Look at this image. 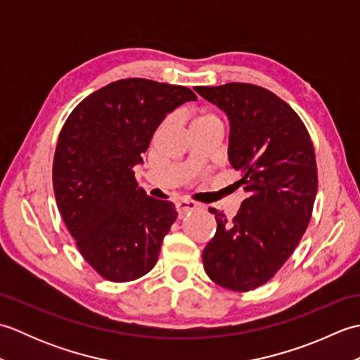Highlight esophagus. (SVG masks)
<instances>
[{
  "mask_svg": "<svg viewBox=\"0 0 360 360\" xmlns=\"http://www.w3.org/2000/svg\"><path fill=\"white\" fill-rule=\"evenodd\" d=\"M196 209H200V205L193 201H178L176 202V210H178V215L179 217H184L190 212H195Z\"/></svg>",
  "mask_w": 360,
  "mask_h": 360,
  "instance_id": "1",
  "label": "esophagus"
}]
</instances>
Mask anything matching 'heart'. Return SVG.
Returning a JSON list of instances; mask_svg holds the SVG:
<instances>
[{"label":"heart","mask_w":360,"mask_h":360,"mask_svg":"<svg viewBox=\"0 0 360 360\" xmlns=\"http://www.w3.org/2000/svg\"><path fill=\"white\" fill-rule=\"evenodd\" d=\"M212 120H218V119L210 112H202L193 120V124H202V122H212Z\"/></svg>","instance_id":"heart-1"}]
</instances>
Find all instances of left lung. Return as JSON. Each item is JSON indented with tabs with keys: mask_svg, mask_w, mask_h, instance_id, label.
I'll return each mask as SVG.
<instances>
[{
	"mask_svg": "<svg viewBox=\"0 0 360 360\" xmlns=\"http://www.w3.org/2000/svg\"><path fill=\"white\" fill-rule=\"evenodd\" d=\"M195 91L231 122L229 162L248 193L232 219L210 209L218 227L202 250L204 269L244 292L271 280L307 231L317 195L314 147L297 112L271 91L250 83Z\"/></svg>",
	"mask_w": 360,
	"mask_h": 360,
	"instance_id": "left-lung-1",
	"label": "left lung"
}]
</instances>
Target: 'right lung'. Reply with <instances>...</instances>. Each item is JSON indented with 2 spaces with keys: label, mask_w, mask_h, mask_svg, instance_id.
Segmentation results:
<instances>
[{
  "label": "right lung",
  "mask_w": 360,
  "mask_h": 360,
  "mask_svg": "<svg viewBox=\"0 0 360 360\" xmlns=\"http://www.w3.org/2000/svg\"><path fill=\"white\" fill-rule=\"evenodd\" d=\"M196 98L186 86L124 79L83 98L65 122L53 193L82 257L103 278L131 281L156 264L178 212L137 187L133 168L167 114Z\"/></svg>",
  "instance_id": "right-lung-1"
}]
</instances>
